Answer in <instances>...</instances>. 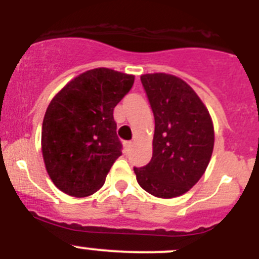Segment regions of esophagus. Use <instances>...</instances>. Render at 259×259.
<instances>
[{
  "mask_svg": "<svg viewBox=\"0 0 259 259\" xmlns=\"http://www.w3.org/2000/svg\"><path fill=\"white\" fill-rule=\"evenodd\" d=\"M132 145H134V143H132V141H125V143H124L125 150H130V149H131Z\"/></svg>",
  "mask_w": 259,
  "mask_h": 259,
  "instance_id": "obj_1",
  "label": "esophagus"
}]
</instances>
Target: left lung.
I'll use <instances>...</instances> for the list:
<instances>
[{
  "label": "left lung",
  "instance_id": "obj_1",
  "mask_svg": "<svg viewBox=\"0 0 259 259\" xmlns=\"http://www.w3.org/2000/svg\"><path fill=\"white\" fill-rule=\"evenodd\" d=\"M154 115L153 155L134 167L137 183L159 198L182 196L200 180L214 148L211 118L193 89L174 75L141 76Z\"/></svg>",
  "mask_w": 259,
  "mask_h": 259
}]
</instances>
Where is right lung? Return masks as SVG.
Instances as JSON below:
<instances>
[{
  "label": "right lung",
  "mask_w": 259,
  "mask_h": 259,
  "mask_svg": "<svg viewBox=\"0 0 259 259\" xmlns=\"http://www.w3.org/2000/svg\"><path fill=\"white\" fill-rule=\"evenodd\" d=\"M135 81L110 68L80 74L53 98L41 132L45 167L57 188L74 197L91 196L104 185L122 143L114 107Z\"/></svg>",
  "instance_id": "right-lung-1"
}]
</instances>
